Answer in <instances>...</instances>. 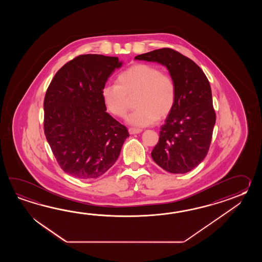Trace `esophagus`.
Masks as SVG:
<instances>
[{"label":"esophagus","mask_w":262,"mask_h":262,"mask_svg":"<svg viewBox=\"0 0 262 262\" xmlns=\"http://www.w3.org/2000/svg\"><path fill=\"white\" fill-rule=\"evenodd\" d=\"M129 134H131V135H134V134H139L141 133L142 132V129L139 128H134V127H130L128 129Z\"/></svg>","instance_id":"1"}]
</instances>
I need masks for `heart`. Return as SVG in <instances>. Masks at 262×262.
<instances>
[{"instance_id":"b5f03b06","label":"heart","mask_w":262,"mask_h":262,"mask_svg":"<svg viewBox=\"0 0 262 262\" xmlns=\"http://www.w3.org/2000/svg\"><path fill=\"white\" fill-rule=\"evenodd\" d=\"M107 112L123 118L131 99L138 106L128 118L130 124L143 127L164 119L172 112L176 103L177 87L168 73L150 63H136L119 74L117 84L105 85L101 92Z\"/></svg>"}]
</instances>
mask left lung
Here are the masks:
<instances>
[{"label": "left lung", "mask_w": 262, "mask_h": 262, "mask_svg": "<svg viewBox=\"0 0 262 262\" xmlns=\"http://www.w3.org/2000/svg\"><path fill=\"white\" fill-rule=\"evenodd\" d=\"M135 59L161 63L175 80L176 103L161 126L151 157L168 172H188L203 161L212 141L216 117L209 80L195 62L172 49L152 50Z\"/></svg>", "instance_id": "obj_1"}]
</instances>
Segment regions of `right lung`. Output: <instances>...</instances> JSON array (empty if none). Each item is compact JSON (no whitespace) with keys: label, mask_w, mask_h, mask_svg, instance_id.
<instances>
[{"label":"right lung","mask_w":262,"mask_h":262,"mask_svg":"<svg viewBox=\"0 0 262 262\" xmlns=\"http://www.w3.org/2000/svg\"><path fill=\"white\" fill-rule=\"evenodd\" d=\"M122 63L117 57L78 56L59 69L47 90L46 139L61 169L76 178L106 172L129 137L127 128L106 112L101 95Z\"/></svg>","instance_id":"1"}]
</instances>
